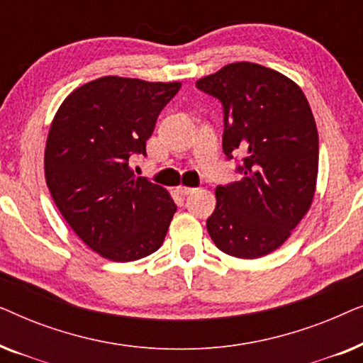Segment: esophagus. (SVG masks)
<instances>
[{
    "mask_svg": "<svg viewBox=\"0 0 363 363\" xmlns=\"http://www.w3.org/2000/svg\"><path fill=\"white\" fill-rule=\"evenodd\" d=\"M177 191L180 193V195L186 196V195H191V193H195V191H196V188H191V186H183V185H180V186H177Z\"/></svg>",
    "mask_w": 363,
    "mask_h": 363,
    "instance_id": "34e87169",
    "label": "esophagus"
}]
</instances>
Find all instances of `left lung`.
<instances>
[{"instance_id": "1", "label": "left lung", "mask_w": 363, "mask_h": 363, "mask_svg": "<svg viewBox=\"0 0 363 363\" xmlns=\"http://www.w3.org/2000/svg\"><path fill=\"white\" fill-rule=\"evenodd\" d=\"M220 99L223 152L242 153L241 180L216 186L206 228L218 250L256 259L284 245L314 200L319 133L294 81L255 62H233L196 81Z\"/></svg>"}]
</instances>
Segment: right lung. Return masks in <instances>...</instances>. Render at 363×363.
<instances>
[{
	"instance_id": "1",
	"label": "right lung",
	"mask_w": 363,
	"mask_h": 363,
	"mask_svg": "<svg viewBox=\"0 0 363 363\" xmlns=\"http://www.w3.org/2000/svg\"><path fill=\"white\" fill-rule=\"evenodd\" d=\"M182 82L106 76L64 99L49 128L44 175L74 233L106 259L128 262L155 252L177 211L170 193L135 177L162 108Z\"/></svg>"
}]
</instances>
